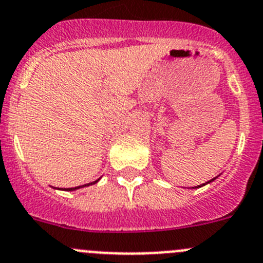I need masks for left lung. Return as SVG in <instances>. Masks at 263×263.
I'll use <instances>...</instances> for the list:
<instances>
[{
	"mask_svg": "<svg viewBox=\"0 0 263 263\" xmlns=\"http://www.w3.org/2000/svg\"><path fill=\"white\" fill-rule=\"evenodd\" d=\"M216 178L217 177H215V178H212V180H210L208 181V182H205V183H203V185H199V186H195V187H193V189H196V187H202V186H204V185H207V183H210V182H212V181H215Z\"/></svg>",
	"mask_w": 263,
	"mask_h": 263,
	"instance_id": "obj_1",
	"label": "left lung"
}]
</instances>
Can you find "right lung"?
<instances>
[{
	"instance_id": "obj_1",
	"label": "right lung",
	"mask_w": 263,
	"mask_h": 263,
	"mask_svg": "<svg viewBox=\"0 0 263 263\" xmlns=\"http://www.w3.org/2000/svg\"><path fill=\"white\" fill-rule=\"evenodd\" d=\"M99 180H100V178H99ZM99 180L93 181V182H90V183H85V185H82V186H77V187H68V189H63V190H65V191H74V190H77V189H81V187H86V186L93 185V183H96V182H98Z\"/></svg>"
}]
</instances>
